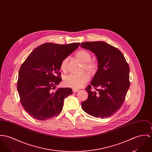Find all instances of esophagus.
Listing matches in <instances>:
<instances>
[{
    "mask_svg": "<svg viewBox=\"0 0 152 152\" xmlns=\"http://www.w3.org/2000/svg\"><path fill=\"white\" fill-rule=\"evenodd\" d=\"M79 90L78 89H77V88H72V91H73V92H78Z\"/></svg>",
    "mask_w": 152,
    "mask_h": 152,
    "instance_id": "34e87169",
    "label": "esophagus"
}]
</instances>
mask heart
I'll return each mask as SVG.
<instances>
[{
    "mask_svg": "<svg viewBox=\"0 0 152 152\" xmlns=\"http://www.w3.org/2000/svg\"><path fill=\"white\" fill-rule=\"evenodd\" d=\"M76 57L84 63V69L88 71L89 72L92 74L96 71V64L91 61L92 56L88 51L81 50L76 53ZM68 61L69 58L66 57L64 58L61 63L60 68L64 72L67 71ZM89 78V75L87 73H83L80 75L69 74L64 78L63 84L68 87L80 88L88 82Z\"/></svg>",
    "mask_w": 152,
    "mask_h": 152,
    "instance_id": "obj_1",
    "label": "heart"
}]
</instances>
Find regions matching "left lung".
Returning a JSON list of instances; mask_svg holds the SVG:
<instances>
[{
	"label": "left lung",
	"mask_w": 152,
	"mask_h": 152,
	"mask_svg": "<svg viewBox=\"0 0 152 152\" xmlns=\"http://www.w3.org/2000/svg\"><path fill=\"white\" fill-rule=\"evenodd\" d=\"M81 46L94 53L98 69L86 91L88 97L81 104L83 110L95 117H108L121 107L129 88V67L123 53L103 41L85 42ZM96 91H90L91 86Z\"/></svg>",
	"instance_id": "obj_1"
}]
</instances>
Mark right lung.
<instances>
[{"label": "right lung", "mask_w": 152, "mask_h": 152, "mask_svg": "<svg viewBox=\"0 0 152 152\" xmlns=\"http://www.w3.org/2000/svg\"><path fill=\"white\" fill-rule=\"evenodd\" d=\"M80 44L45 43L34 49L21 65L17 91L23 108L32 118L45 121L62 110L64 99L72 91L69 88L52 90L61 81L58 72L61 61Z\"/></svg>", "instance_id": "obj_1"}]
</instances>
